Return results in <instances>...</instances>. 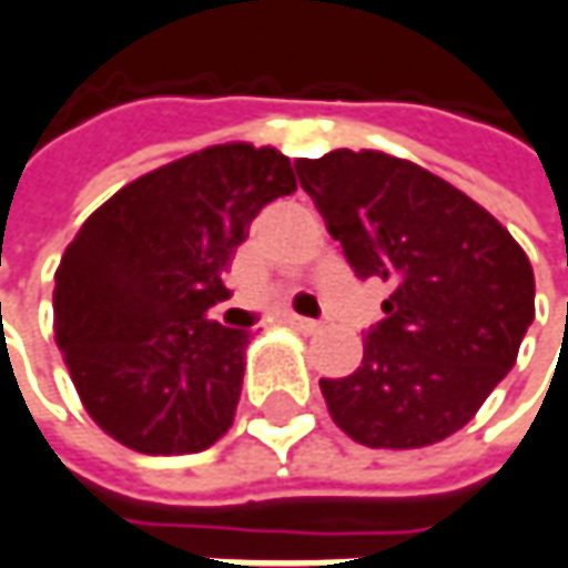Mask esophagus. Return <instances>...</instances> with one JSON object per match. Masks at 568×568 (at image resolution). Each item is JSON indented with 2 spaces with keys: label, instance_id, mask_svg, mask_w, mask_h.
<instances>
[{
  "label": "esophagus",
  "instance_id": "34e87169",
  "mask_svg": "<svg viewBox=\"0 0 568 568\" xmlns=\"http://www.w3.org/2000/svg\"><path fill=\"white\" fill-rule=\"evenodd\" d=\"M287 324H291L293 331H300V334H318L324 324L315 322V318H303V315H287Z\"/></svg>",
  "mask_w": 568,
  "mask_h": 568
}]
</instances>
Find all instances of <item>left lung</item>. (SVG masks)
<instances>
[{
	"instance_id": "8db88e82",
	"label": "left lung",
	"mask_w": 568,
	"mask_h": 568,
	"mask_svg": "<svg viewBox=\"0 0 568 568\" xmlns=\"http://www.w3.org/2000/svg\"><path fill=\"white\" fill-rule=\"evenodd\" d=\"M296 175L358 277L393 293L362 365L322 381L334 424L367 448H426L467 426L516 365L535 275L514 234L410 160L339 148Z\"/></svg>"
}]
</instances>
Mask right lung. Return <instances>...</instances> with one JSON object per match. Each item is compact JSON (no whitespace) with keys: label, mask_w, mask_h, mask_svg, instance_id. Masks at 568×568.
<instances>
[{"label":"right lung","mask_w":568,"mask_h":568,"mask_svg":"<svg viewBox=\"0 0 568 568\" xmlns=\"http://www.w3.org/2000/svg\"><path fill=\"white\" fill-rule=\"evenodd\" d=\"M291 158L213 144L139 175L82 222L54 272V343L82 408L142 455H194L234 420L250 334L206 312Z\"/></svg>","instance_id":"1"}]
</instances>
